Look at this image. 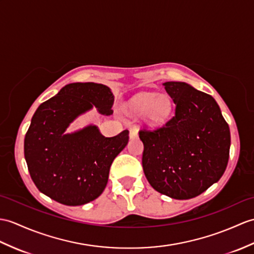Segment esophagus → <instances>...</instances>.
Listing matches in <instances>:
<instances>
[{
	"label": "esophagus",
	"instance_id": "1",
	"mask_svg": "<svg viewBox=\"0 0 254 254\" xmlns=\"http://www.w3.org/2000/svg\"><path fill=\"white\" fill-rule=\"evenodd\" d=\"M138 136V133H137V129L136 128H131L129 129V138H135Z\"/></svg>",
	"mask_w": 254,
	"mask_h": 254
}]
</instances>
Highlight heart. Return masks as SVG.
<instances>
[{"label":"heart","mask_w":254,"mask_h":254,"mask_svg":"<svg viewBox=\"0 0 254 254\" xmlns=\"http://www.w3.org/2000/svg\"><path fill=\"white\" fill-rule=\"evenodd\" d=\"M127 107L134 115H145V119L149 125L159 126L169 118L172 111V102L168 95L140 93L128 100Z\"/></svg>","instance_id":"heart-1"}]
</instances>
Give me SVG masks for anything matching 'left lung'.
Returning a JSON list of instances; mask_svg holds the SVG:
<instances>
[{
	"instance_id": "1",
	"label": "left lung",
	"mask_w": 254,
	"mask_h": 254,
	"mask_svg": "<svg viewBox=\"0 0 254 254\" xmlns=\"http://www.w3.org/2000/svg\"><path fill=\"white\" fill-rule=\"evenodd\" d=\"M175 114L162 127L141 129V163L147 181L160 193L179 200L199 196L227 167L231 132L209 94L185 82H166Z\"/></svg>"
}]
</instances>
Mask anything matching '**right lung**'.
Masks as SVG:
<instances>
[{"label":"right lung","mask_w":254,"mask_h":254,"mask_svg":"<svg viewBox=\"0 0 254 254\" xmlns=\"http://www.w3.org/2000/svg\"><path fill=\"white\" fill-rule=\"evenodd\" d=\"M115 96L108 86L70 83L39 106L25 137V159L38 190L66 205H82L104 191L115 158L125 149L128 131L105 137L90 125L66 133L70 123L93 107L113 115Z\"/></svg>","instance_id":"obj_1"}]
</instances>
